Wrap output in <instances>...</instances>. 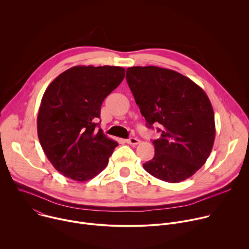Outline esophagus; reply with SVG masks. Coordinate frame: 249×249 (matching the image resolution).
<instances>
[{"mask_svg":"<svg viewBox=\"0 0 249 249\" xmlns=\"http://www.w3.org/2000/svg\"><path fill=\"white\" fill-rule=\"evenodd\" d=\"M125 142L127 144H129V145H133V146H135V145H138L139 143H140V140H138L137 138H133V137H131V138H129V139H126L125 140Z\"/></svg>","mask_w":249,"mask_h":249,"instance_id":"34e87169","label":"esophagus"}]
</instances>
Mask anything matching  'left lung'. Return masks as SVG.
<instances>
[{
	"label": "left lung",
	"instance_id": "1",
	"mask_svg": "<svg viewBox=\"0 0 249 249\" xmlns=\"http://www.w3.org/2000/svg\"><path fill=\"white\" fill-rule=\"evenodd\" d=\"M126 80L149 128L160 124L154 159L143 164L160 180L177 183L206 162L215 141V117L205 91L187 77L155 66L131 67Z\"/></svg>",
	"mask_w": 249,
	"mask_h": 249
}]
</instances>
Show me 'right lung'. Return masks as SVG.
Returning a JSON list of instances; mask_svg holds the SVG:
<instances>
[{
  "mask_svg": "<svg viewBox=\"0 0 249 249\" xmlns=\"http://www.w3.org/2000/svg\"><path fill=\"white\" fill-rule=\"evenodd\" d=\"M124 77L121 67L76 66L45 90L37 116L39 142L52 165L68 178L87 181L107 165L118 143L103 134L97 121L104 98Z\"/></svg>",
  "mask_w": 249,
  "mask_h": 249,
  "instance_id": "1",
  "label": "right lung"
}]
</instances>
